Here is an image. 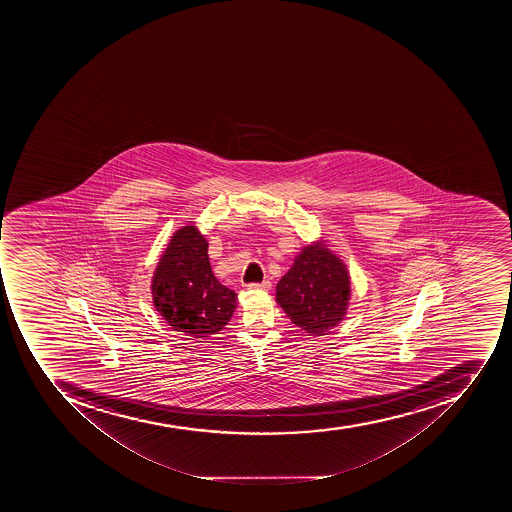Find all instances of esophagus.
I'll return each mask as SVG.
<instances>
[{
	"mask_svg": "<svg viewBox=\"0 0 512 512\" xmlns=\"http://www.w3.org/2000/svg\"><path fill=\"white\" fill-rule=\"evenodd\" d=\"M246 286H248V290H269L272 283L269 280H264L261 283H248Z\"/></svg>",
	"mask_w": 512,
	"mask_h": 512,
	"instance_id": "esophagus-1",
	"label": "esophagus"
}]
</instances>
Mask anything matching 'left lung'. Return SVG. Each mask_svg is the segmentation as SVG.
Listing matches in <instances>:
<instances>
[{
  "mask_svg": "<svg viewBox=\"0 0 512 512\" xmlns=\"http://www.w3.org/2000/svg\"><path fill=\"white\" fill-rule=\"evenodd\" d=\"M349 298L346 267L322 245L306 246L277 285V302L291 322L315 336L343 320Z\"/></svg>",
  "mask_w": 512,
  "mask_h": 512,
  "instance_id": "left-lung-1",
  "label": "left lung"
}]
</instances>
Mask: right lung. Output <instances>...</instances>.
<instances>
[{
    "label": "right lung",
    "instance_id": "1",
    "mask_svg": "<svg viewBox=\"0 0 512 512\" xmlns=\"http://www.w3.org/2000/svg\"><path fill=\"white\" fill-rule=\"evenodd\" d=\"M153 302L174 330L195 339L210 338L234 314L237 293L214 277L208 243L195 226L171 238L152 282Z\"/></svg>",
    "mask_w": 512,
    "mask_h": 512
}]
</instances>
